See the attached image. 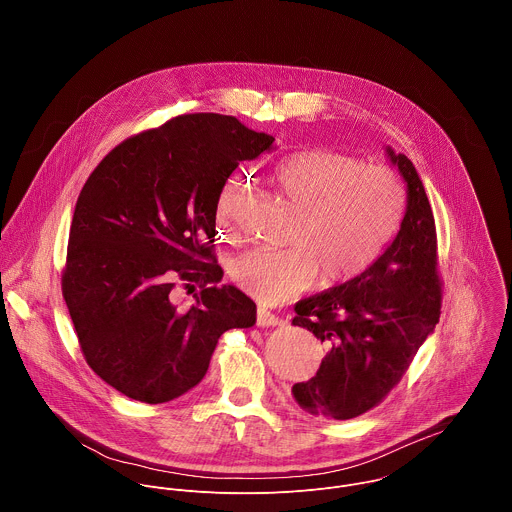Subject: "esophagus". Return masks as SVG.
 Returning a JSON list of instances; mask_svg holds the SVG:
<instances>
[{"instance_id": "obj_1", "label": "esophagus", "mask_w": 512, "mask_h": 512, "mask_svg": "<svg viewBox=\"0 0 512 512\" xmlns=\"http://www.w3.org/2000/svg\"><path fill=\"white\" fill-rule=\"evenodd\" d=\"M256 322H258V326H262V328H270V326H278L282 320H280L276 314H272L270 310H266V308H258Z\"/></svg>"}]
</instances>
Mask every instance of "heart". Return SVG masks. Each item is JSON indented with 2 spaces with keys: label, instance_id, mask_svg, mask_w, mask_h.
I'll use <instances>...</instances> for the list:
<instances>
[{
  "label": "heart",
  "instance_id": "obj_1",
  "mask_svg": "<svg viewBox=\"0 0 512 512\" xmlns=\"http://www.w3.org/2000/svg\"><path fill=\"white\" fill-rule=\"evenodd\" d=\"M274 182L298 210L284 250L254 248L230 264L232 280L264 306L306 292L320 270L324 284L362 274L392 240L404 192L394 172L334 150H302L274 166ZM244 190L232 178L218 198V220L230 224Z\"/></svg>",
  "mask_w": 512,
  "mask_h": 512
}]
</instances>
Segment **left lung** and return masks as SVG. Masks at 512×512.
I'll return each mask as SVG.
<instances>
[{
	"instance_id": "obj_1",
	"label": "left lung",
	"mask_w": 512,
	"mask_h": 512,
	"mask_svg": "<svg viewBox=\"0 0 512 512\" xmlns=\"http://www.w3.org/2000/svg\"><path fill=\"white\" fill-rule=\"evenodd\" d=\"M406 184L400 230L358 276L300 300L294 326L326 346L318 372L292 386L310 414L348 420L376 406L408 370L440 318L436 228L414 164L386 146Z\"/></svg>"
}]
</instances>
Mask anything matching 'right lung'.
<instances>
[{"instance_id": "add662e5", "label": "right lung", "mask_w": 512, "mask_h": 512, "mask_svg": "<svg viewBox=\"0 0 512 512\" xmlns=\"http://www.w3.org/2000/svg\"><path fill=\"white\" fill-rule=\"evenodd\" d=\"M274 150L232 116H178L116 146L76 202L64 298L90 368L128 398L162 404L206 374L218 338L256 324V304L222 284L216 210L230 174ZM176 279L203 290L182 313Z\"/></svg>"}]
</instances>
